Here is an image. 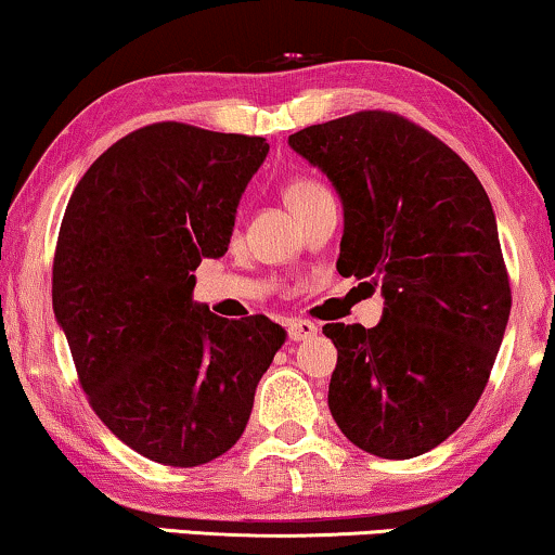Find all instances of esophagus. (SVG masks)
Returning <instances> with one entry per match:
<instances>
[{
    "label": "esophagus",
    "mask_w": 555,
    "mask_h": 555,
    "mask_svg": "<svg viewBox=\"0 0 555 555\" xmlns=\"http://www.w3.org/2000/svg\"><path fill=\"white\" fill-rule=\"evenodd\" d=\"M318 333V325L310 323V321H291L287 323V338L295 340H306V338H313Z\"/></svg>",
    "instance_id": "esophagus-1"
}]
</instances>
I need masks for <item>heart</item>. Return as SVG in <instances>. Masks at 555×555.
<instances>
[{
	"instance_id": "obj_1",
	"label": "heart",
	"mask_w": 555,
	"mask_h": 555,
	"mask_svg": "<svg viewBox=\"0 0 555 555\" xmlns=\"http://www.w3.org/2000/svg\"><path fill=\"white\" fill-rule=\"evenodd\" d=\"M321 194H325V189L321 184H315V181H310V179L293 181V184H287V189H285L287 209H295V207H300V204L313 202L315 196H321Z\"/></svg>"
}]
</instances>
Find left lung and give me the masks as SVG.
<instances>
[{
  "mask_svg": "<svg viewBox=\"0 0 555 555\" xmlns=\"http://www.w3.org/2000/svg\"><path fill=\"white\" fill-rule=\"evenodd\" d=\"M344 204L336 268L382 287L374 328L328 323V406L363 452L409 460L442 444L488 384L511 315L492 204L473 169L412 120L361 111L293 133Z\"/></svg>",
  "mask_w": 555,
  "mask_h": 555,
  "instance_id": "1",
  "label": "left lung"
}]
</instances>
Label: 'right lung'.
Wrapping results in <instances>:
<instances>
[{
	"mask_svg": "<svg viewBox=\"0 0 555 555\" xmlns=\"http://www.w3.org/2000/svg\"><path fill=\"white\" fill-rule=\"evenodd\" d=\"M260 135L154 124L93 162L67 202L52 310L101 422L143 457L196 467L242 437L285 344L264 315L227 321L194 300L204 257L230 247Z\"/></svg>",
	"mask_w": 555,
	"mask_h": 555,
	"instance_id": "obj_1",
	"label": "right lung"
}]
</instances>
